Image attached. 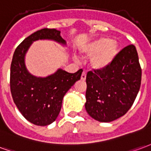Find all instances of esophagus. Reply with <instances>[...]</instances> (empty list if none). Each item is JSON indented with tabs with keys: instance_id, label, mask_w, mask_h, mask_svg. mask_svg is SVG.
Instances as JSON below:
<instances>
[{
	"instance_id": "esophagus-1",
	"label": "esophagus",
	"mask_w": 151,
	"mask_h": 151,
	"mask_svg": "<svg viewBox=\"0 0 151 151\" xmlns=\"http://www.w3.org/2000/svg\"><path fill=\"white\" fill-rule=\"evenodd\" d=\"M81 80H86V72H83L81 75Z\"/></svg>"
}]
</instances>
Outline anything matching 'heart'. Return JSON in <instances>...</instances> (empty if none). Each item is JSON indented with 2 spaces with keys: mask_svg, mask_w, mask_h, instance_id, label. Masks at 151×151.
<instances>
[{
  "mask_svg": "<svg viewBox=\"0 0 151 151\" xmlns=\"http://www.w3.org/2000/svg\"><path fill=\"white\" fill-rule=\"evenodd\" d=\"M119 45L116 40L107 37H101L89 42L80 48L84 56L91 57L90 64L95 70L109 68L118 53Z\"/></svg>",
  "mask_w": 151,
  "mask_h": 151,
  "instance_id": "1",
  "label": "heart"
}]
</instances>
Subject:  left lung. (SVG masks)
<instances>
[{
	"label": "left lung",
	"mask_w": 151,
	"mask_h": 151,
	"mask_svg": "<svg viewBox=\"0 0 151 151\" xmlns=\"http://www.w3.org/2000/svg\"><path fill=\"white\" fill-rule=\"evenodd\" d=\"M141 78L137 50L129 45L116 55L109 68L88 72L87 113L100 122H113L125 115L138 93Z\"/></svg>",
	"instance_id": "obj_1"
}]
</instances>
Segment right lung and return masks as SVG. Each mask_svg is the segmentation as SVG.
I'll return each instance as SVG.
<instances>
[{"instance_id":"add662e5","label":"right lung","mask_w":151,"mask_h":151,"mask_svg":"<svg viewBox=\"0 0 151 151\" xmlns=\"http://www.w3.org/2000/svg\"><path fill=\"white\" fill-rule=\"evenodd\" d=\"M54 41L67 47V42L55 29H42L25 38L15 50L10 67V90L14 104L22 116L39 126L54 122L61 110L63 96L80 80L82 69L75 73L59 68L45 77L31 74L26 65V55L34 42Z\"/></svg>"}]
</instances>
